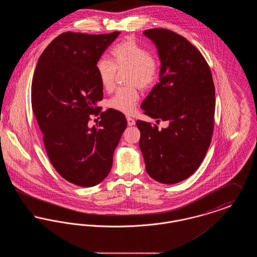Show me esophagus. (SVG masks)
I'll list each match as a JSON object with an SVG mask.
<instances>
[{
  "label": "esophagus",
  "instance_id": "obj_1",
  "mask_svg": "<svg viewBox=\"0 0 257 257\" xmlns=\"http://www.w3.org/2000/svg\"><path fill=\"white\" fill-rule=\"evenodd\" d=\"M127 123H128V125L129 126H133L135 125V119L133 118H131V117H127Z\"/></svg>",
  "mask_w": 257,
  "mask_h": 257
}]
</instances>
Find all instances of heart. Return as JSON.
<instances>
[{
    "instance_id": "b5f03b06",
    "label": "heart",
    "mask_w": 257,
    "mask_h": 257,
    "mask_svg": "<svg viewBox=\"0 0 257 257\" xmlns=\"http://www.w3.org/2000/svg\"><path fill=\"white\" fill-rule=\"evenodd\" d=\"M112 62L102 58L98 60L95 70L101 86L110 91L114 86L116 70L118 72L128 71L126 83L128 87L117 90L108 101L110 110L131 114L134 112L139 101L138 86L147 89L157 80L159 73V62L156 57L148 53L143 45L133 38H126L115 44L110 50Z\"/></svg>"
}]
</instances>
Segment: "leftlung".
<instances>
[{
  "instance_id": "8db88e82",
  "label": "left lung",
  "mask_w": 257,
  "mask_h": 257,
  "mask_svg": "<svg viewBox=\"0 0 257 257\" xmlns=\"http://www.w3.org/2000/svg\"><path fill=\"white\" fill-rule=\"evenodd\" d=\"M156 46L159 83L143 104L145 113L169 121L157 125L138 120L139 146L147 173L163 184L181 182L200 166L214 128L215 86L201 53L185 37L167 29L144 32Z\"/></svg>"
}]
</instances>
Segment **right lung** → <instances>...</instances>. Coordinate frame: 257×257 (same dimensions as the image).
I'll return each mask as SVG.
<instances>
[{"instance_id": "right-lung-1", "label": "right lung", "mask_w": 257, "mask_h": 257, "mask_svg": "<svg viewBox=\"0 0 257 257\" xmlns=\"http://www.w3.org/2000/svg\"><path fill=\"white\" fill-rule=\"evenodd\" d=\"M119 34H61L37 61L33 110L50 162L61 177L77 186L93 187L108 176L127 126L123 113L113 110L100 113L98 127L87 124L103 98L96 62Z\"/></svg>"}]
</instances>
